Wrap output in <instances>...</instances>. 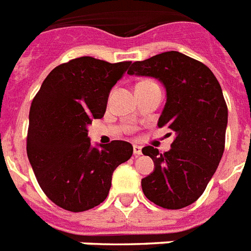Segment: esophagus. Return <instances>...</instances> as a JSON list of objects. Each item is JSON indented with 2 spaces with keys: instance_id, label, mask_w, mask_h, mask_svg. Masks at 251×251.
<instances>
[{
  "instance_id": "1",
  "label": "esophagus",
  "mask_w": 251,
  "mask_h": 251,
  "mask_svg": "<svg viewBox=\"0 0 251 251\" xmlns=\"http://www.w3.org/2000/svg\"><path fill=\"white\" fill-rule=\"evenodd\" d=\"M133 154H135L136 157L138 155H141L142 154V148L140 145H133Z\"/></svg>"
}]
</instances>
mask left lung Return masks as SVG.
Returning <instances> with one entry per match:
<instances>
[{"label": "left lung", "mask_w": 251, "mask_h": 251, "mask_svg": "<svg viewBox=\"0 0 251 251\" xmlns=\"http://www.w3.org/2000/svg\"><path fill=\"white\" fill-rule=\"evenodd\" d=\"M128 74L163 84L167 98L158 127L175 132L168 151L142 149L154 162V171L141 180L142 192L163 208L192 205L205 192L224 151L228 109L219 81L207 66L174 50L135 62Z\"/></svg>", "instance_id": "1"}]
</instances>
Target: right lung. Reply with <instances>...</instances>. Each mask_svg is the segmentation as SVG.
Instances as JSON below:
<instances>
[{"label":"right lung","mask_w":251,"mask_h":251,"mask_svg":"<svg viewBox=\"0 0 251 251\" xmlns=\"http://www.w3.org/2000/svg\"><path fill=\"white\" fill-rule=\"evenodd\" d=\"M131 62L75 58L44 80L29 109L27 155L50 201L72 212L103 202L113 172L132 157L133 146L114 140L92 146L88 126L105 115L111 88Z\"/></svg>","instance_id":"right-lung-1"}]
</instances>
